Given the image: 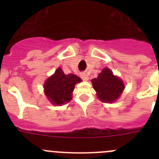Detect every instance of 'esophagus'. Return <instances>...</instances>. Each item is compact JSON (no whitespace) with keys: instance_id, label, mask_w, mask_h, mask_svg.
Returning <instances> with one entry per match:
<instances>
[{"instance_id":"esophagus-1","label":"esophagus","mask_w":159,"mask_h":159,"mask_svg":"<svg viewBox=\"0 0 159 159\" xmlns=\"http://www.w3.org/2000/svg\"><path fill=\"white\" fill-rule=\"evenodd\" d=\"M81 78H82L83 80H84V81L88 80V75H87V74H85V73H83V74H81Z\"/></svg>"}]
</instances>
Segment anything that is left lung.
Masks as SVG:
<instances>
[{
    "label": "left lung",
    "instance_id": "obj_1",
    "mask_svg": "<svg viewBox=\"0 0 159 159\" xmlns=\"http://www.w3.org/2000/svg\"><path fill=\"white\" fill-rule=\"evenodd\" d=\"M92 82L98 98L102 102H111L116 101L124 89L123 81L115 76L108 68L102 69L98 77L93 79Z\"/></svg>",
    "mask_w": 159,
    "mask_h": 159
}]
</instances>
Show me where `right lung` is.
Returning a JSON list of instances; mask_svg holds the SVG:
<instances>
[{"label": "right lung", "instance_id": "add662e5", "mask_svg": "<svg viewBox=\"0 0 159 159\" xmlns=\"http://www.w3.org/2000/svg\"><path fill=\"white\" fill-rule=\"evenodd\" d=\"M82 81L74 74L65 75L59 67L55 74L49 77L44 84V93L53 104L61 105L71 99V93L77 83Z\"/></svg>", "mask_w": 159, "mask_h": 159}]
</instances>
